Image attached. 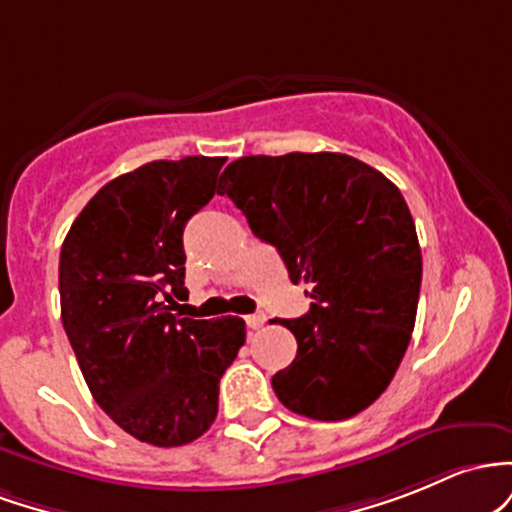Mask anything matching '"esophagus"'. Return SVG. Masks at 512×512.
<instances>
[{"instance_id": "obj_1", "label": "esophagus", "mask_w": 512, "mask_h": 512, "mask_svg": "<svg viewBox=\"0 0 512 512\" xmlns=\"http://www.w3.org/2000/svg\"><path fill=\"white\" fill-rule=\"evenodd\" d=\"M263 324H266V314H249V317H246V326H249V329H261Z\"/></svg>"}]
</instances>
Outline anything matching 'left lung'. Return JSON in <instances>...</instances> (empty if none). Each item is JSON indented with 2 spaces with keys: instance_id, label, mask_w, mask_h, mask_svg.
<instances>
[{
  "instance_id": "obj_1",
  "label": "left lung",
  "mask_w": 512,
  "mask_h": 512,
  "mask_svg": "<svg viewBox=\"0 0 512 512\" xmlns=\"http://www.w3.org/2000/svg\"><path fill=\"white\" fill-rule=\"evenodd\" d=\"M217 193L278 249L312 307L280 319L297 355L273 375L280 404L314 421H346L392 382L409 348L421 292V246L404 195L338 152L241 157Z\"/></svg>"
}]
</instances>
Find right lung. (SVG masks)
<instances>
[{"label": "right lung", "mask_w": 512, "mask_h": 512, "mask_svg": "<svg viewBox=\"0 0 512 512\" xmlns=\"http://www.w3.org/2000/svg\"><path fill=\"white\" fill-rule=\"evenodd\" d=\"M225 157L149 162L108 181L60 251V309L96 404L154 447L198 440L217 416L220 377L246 341L239 317L188 319L183 227L217 191Z\"/></svg>", "instance_id": "add662e5"}]
</instances>
